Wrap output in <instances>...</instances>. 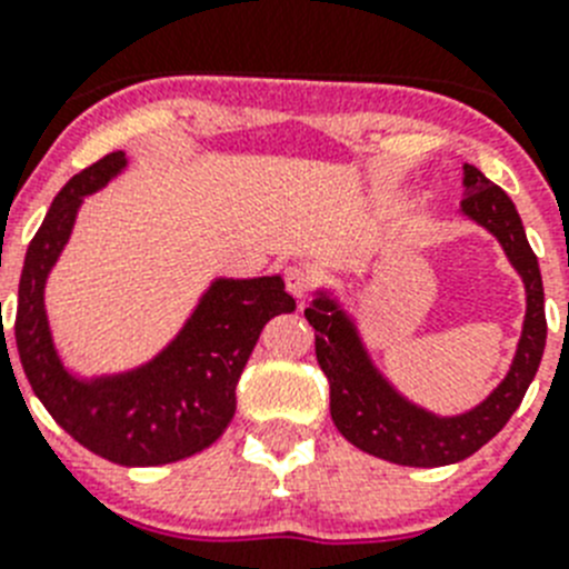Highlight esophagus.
Here are the masks:
<instances>
[{"instance_id": "obj_1", "label": "esophagus", "mask_w": 569, "mask_h": 569, "mask_svg": "<svg viewBox=\"0 0 569 569\" xmlns=\"http://www.w3.org/2000/svg\"><path fill=\"white\" fill-rule=\"evenodd\" d=\"M284 288L293 299L305 301L316 290V276L313 270L301 268V264H293V268L284 270Z\"/></svg>"}]
</instances>
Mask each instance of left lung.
Listing matches in <instances>:
<instances>
[{"label": "left lung", "mask_w": 569, "mask_h": 569, "mask_svg": "<svg viewBox=\"0 0 569 569\" xmlns=\"http://www.w3.org/2000/svg\"><path fill=\"white\" fill-rule=\"evenodd\" d=\"M461 210L501 241L507 259L519 270L527 288L525 333L510 373L476 410L456 419H439L410 405L370 365L353 321L347 319L333 299L319 296L305 310L316 330V359L330 381V416L339 433L365 453L393 465H456L481 450L519 410L545 353V284H541L539 259L527 241L516 204L479 168L465 164Z\"/></svg>", "instance_id": "left-lung-1"}]
</instances>
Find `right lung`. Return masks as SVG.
<instances>
[{
  "mask_svg": "<svg viewBox=\"0 0 569 569\" xmlns=\"http://www.w3.org/2000/svg\"><path fill=\"white\" fill-rule=\"evenodd\" d=\"M122 168L124 153L116 150L59 190L28 244L13 333L33 393L64 433L113 465L156 467L188 459L224 433L236 413V385L261 330L273 316L293 313L296 301L279 276L219 279L150 365L97 381L73 379L50 341L44 279L73 230L82 196Z\"/></svg>",
  "mask_w": 569,
  "mask_h": 569,
  "instance_id": "obj_1",
  "label": "right lung"
}]
</instances>
